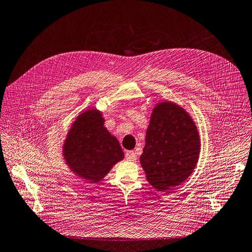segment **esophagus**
<instances>
[{
	"instance_id": "obj_1",
	"label": "esophagus",
	"mask_w": 252,
	"mask_h": 252,
	"mask_svg": "<svg viewBox=\"0 0 252 252\" xmlns=\"http://www.w3.org/2000/svg\"><path fill=\"white\" fill-rule=\"evenodd\" d=\"M125 156H126V158H127V160H129V161H135L136 158H137V156H136L134 151H127Z\"/></svg>"
}]
</instances>
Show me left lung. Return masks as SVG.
Masks as SVG:
<instances>
[{"label":"left lung","instance_id":"1","mask_svg":"<svg viewBox=\"0 0 252 252\" xmlns=\"http://www.w3.org/2000/svg\"><path fill=\"white\" fill-rule=\"evenodd\" d=\"M199 150L197 128L184 108L169 101L154 107L139 157L151 185L162 191L182 184L192 174Z\"/></svg>","mask_w":252,"mask_h":252}]
</instances>
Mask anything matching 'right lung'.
I'll return each instance as SVG.
<instances>
[{
	"label": "right lung",
	"mask_w": 252,
	"mask_h": 252,
	"mask_svg": "<svg viewBox=\"0 0 252 252\" xmlns=\"http://www.w3.org/2000/svg\"><path fill=\"white\" fill-rule=\"evenodd\" d=\"M103 125L104 119L99 110H86L73 122L63 148L71 172L91 183L101 181L124 158L118 139Z\"/></svg>",
	"instance_id": "add662e5"
}]
</instances>
